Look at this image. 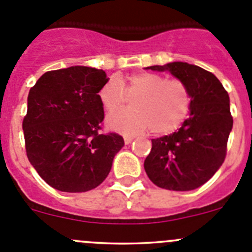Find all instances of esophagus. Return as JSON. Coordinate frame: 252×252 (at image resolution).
Masks as SVG:
<instances>
[{
  "mask_svg": "<svg viewBox=\"0 0 252 252\" xmlns=\"http://www.w3.org/2000/svg\"><path fill=\"white\" fill-rule=\"evenodd\" d=\"M133 140H134L133 136H130V135H124V143H126V144H130Z\"/></svg>",
  "mask_w": 252,
  "mask_h": 252,
  "instance_id": "obj_1",
  "label": "esophagus"
}]
</instances>
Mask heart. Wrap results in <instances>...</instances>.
Instances as JSON below:
<instances>
[{"label":"heart","instance_id":"heart-1","mask_svg":"<svg viewBox=\"0 0 252 252\" xmlns=\"http://www.w3.org/2000/svg\"><path fill=\"white\" fill-rule=\"evenodd\" d=\"M135 97L133 108L112 112L107 126L124 134H138L153 129L166 135L182 126L191 111V94L180 80H166L154 72H140L129 77L126 87L116 77L107 80L98 91V99L106 111H113L126 99Z\"/></svg>","mask_w":252,"mask_h":252}]
</instances>
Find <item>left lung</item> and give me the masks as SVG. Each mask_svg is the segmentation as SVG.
Wrapping results in <instances>:
<instances>
[{
    "instance_id": "1",
    "label": "left lung",
    "mask_w": 252,
    "mask_h": 252,
    "mask_svg": "<svg viewBox=\"0 0 252 252\" xmlns=\"http://www.w3.org/2000/svg\"><path fill=\"white\" fill-rule=\"evenodd\" d=\"M148 69L168 71L191 94L189 118L170 135L151 139L144 168L151 182L170 191H192L211 180L226 155L233 128L228 92L212 72L187 63Z\"/></svg>"
}]
</instances>
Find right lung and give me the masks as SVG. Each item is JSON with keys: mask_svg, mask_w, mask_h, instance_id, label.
<instances>
[{"mask_svg": "<svg viewBox=\"0 0 252 252\" xmlns=\"http://www.w3.org/2000/svg\"><path fill=\"white\" fill-rule=\"evenodd\" d=\"M107 80L103 70L71 66L45 72L29 91L22 124L27 156L55 189L96 188L124 146L119 134L99 133L104 112L98 91Z\"/></svg>", "mask_w": 252, "mask_h": 252, "instance_id": "right-lung-1", "label": "right lung"}]
</instances>
